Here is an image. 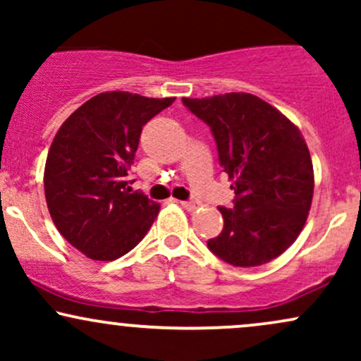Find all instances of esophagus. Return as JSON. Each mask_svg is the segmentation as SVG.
<instances>
[{"instance_id": "34e87169", "label": "esophagus", "mask_w": 361, "mask_h": 361, "mask_svg": "<svg viewBox=\"0 0 361 361\" xmlns=\"http://www.w3.org/2000/svg\"><path fill=\"white\" fill-rule=\"evenodd\" d=\"M180 205L183 207V209H186V210H195V209H197V202H192V200L180 202Z\"/></svg>"}]
</instances>
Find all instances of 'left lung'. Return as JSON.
<instances>
[{"label":"left lung","mask_w":361,"mask_h":361,"mask_svg":"<svg viewBox=\"0 0 361 361\" xmlns=\"http://www.w3.org/2000/svg\"><path fill=\"white\" fill-rule=\"evenodd\" d=\"M183 105L212 130L235 193L234 207H219L224 229L207 246L234 267L275 259L304 229L312 204V159L300 130L250 93L183 98Z\"/></svg>","instance_id":"obj_1"}]
</instances>
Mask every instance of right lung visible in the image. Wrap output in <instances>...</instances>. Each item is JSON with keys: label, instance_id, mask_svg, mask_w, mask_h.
Wrapping results in <instances>:
<instances>
[{"label": "right lung", "instance_id": "obj_1", "mask_svg": "<svg viewBox=\"0 0 361 361\" xmlns=\"http://www.w3.org/2000/svg\"><path fill=\"white\" fill-rule=\"evenodd\" d=\"M173 102L106 91L82 103L57 130L45 161V200L62 238L88 258L127 255L159 214V204L132 192L126 176L142 127Z\"/></svg>", "mask_w": 361, "mask_h": 361}]
</instances>
